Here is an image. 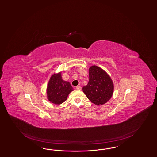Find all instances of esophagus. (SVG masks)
<instances>
[{
    "mask_svg": "<svg viewBox=\"0 0 157 157\" xmlns=\"http://www.w3.org/2000/svg\"><path fill=\"white\" fill-rule=\"evenodd\" d=\"M76 89L78 90H81L82 88L80 86H76Z\"/></svg>",
    "mask_w": 157,
    "mask_h": 157,
    "instance_id": "esophagus-1",
    "label": "esophagus"
}]
</instances>
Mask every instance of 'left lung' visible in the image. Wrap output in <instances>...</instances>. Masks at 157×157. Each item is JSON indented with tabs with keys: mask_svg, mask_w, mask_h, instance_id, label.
<instances>
[{
	"mask_svg": "<svg viewBox=\"0 0 157 157\" xmlns=\"http://www.w3.org/2000/svg\"><path fill=\"white\" fill-rule=\"evenodd\" d=\"M89 81L82 90L87 98L96 105H103L111 98L114 93V83L108 74L96 65L89 69Z\"/></svg>",
	"mask_w": 157,
	"mask_h": 157,
	"instance_id": "left-lung-1",
	"label": "left lung"
}]
</instances>
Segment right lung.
<instances>
[{
    "label": "right lung",
    "instance_id": "right-lung-1",
    "mask_svg": "<svg viewBox=\"0 0 157 157\" xmlns=\"http://www.w3.org/2000/svg\"><path fill=\"white\" fill-rule=\"evenodd\" d=\"M74 90L69 82L62 79L61 72L54 74L50 77L47 86V97L51 103L59 105L66 101L68 94Z\"/></svg>",
    "mask_w": 157,
    "mask_h": 157
}]
</instances>
